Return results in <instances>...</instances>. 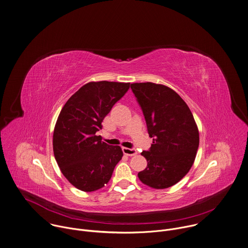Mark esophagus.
<instances>
[{
    "instance_id": "1",
    "label": "esophagus",
    "mask_w": 248,
    "mask_h": 248,
    "mask_svg": "<svg viewBox=\"0 0 248 248\" xmlns=\"http://www.w3.org/2000/svg\"><path fill=\"white\" fill-rule=\"evenodd\" d=\"M123 152H124V154L126 155H134L137 154L136 150L133 149V148H125V147H124V148H123Z\"/></svg>"
}]
</instances>
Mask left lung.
Listing matches in <instances>:
<instances>
[{
    "label": "left lung",
    "instance_id": "1",
    "mask_svg": "<svg viewBox=\"0 0 248 248\" xmlns=\"http://www.w3.org/2000/svg\"><path fill=\"white\" fill-rule=\"evenodd\" d=\"M130 88L153 137L150 150L141 153L148 164L138 177L151 188H170L189 172L195 161L200 143L197 124L173 90L154 82H135Z\"/></svg>",
    "mask_w": 248,
    "mask_h": 248
}]
</instances>
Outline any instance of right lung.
Returning <instances> with one entry per match:
<instances>
[{
	"instance_id": "1",
	"label": "right lung",
	"mask_w": 248,
	"mask_h": 248,
	"mask_svg": "<svg viewBox=\"0 0 248 248\" xmlns=\"http://www.w3.org/2000/svg\"><path fill=\"white\" fill-rule=\"evenodd\" d=\"M129 85L91 81L68 99L58 116L52 140L54 157L66 179L80 191L104 187L122 159L121 147L106 144L95 133Z\"/></svg>"
}]
</instances>
